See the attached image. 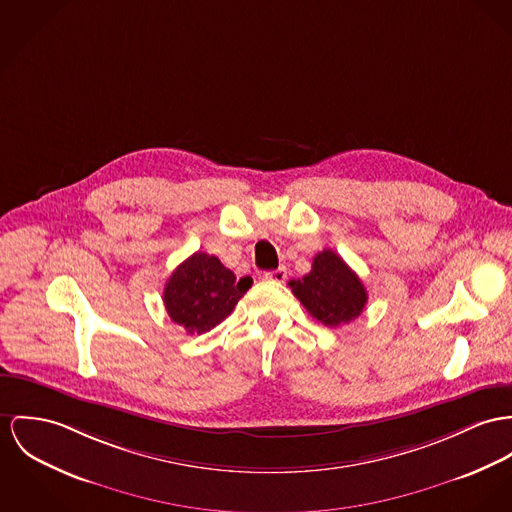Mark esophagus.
<instances>
[{"label":"esophagus","mask_w":512,"mask_h":512,"mask_svg":"<svg viewBox=\"0 0 512 512\" xmlns=\"http://www.w3.org/2000/svg\"><path fill=\"white\" fill-rule=\"evenodd\" d=\"M265 280H273V282H284L286 280V269L284 267H278L275 271H269L263 275Z\"/></svg>","instance_id":"obj_1"}]
</instances>
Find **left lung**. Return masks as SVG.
Returning a JSON list of instances; mask_svg holds the SVG:
<instances>
[{"label":"left lung","mask_w":512,"mask_h":512,"mask_svg":"<svg viewBox=\"0 0 512 512\" xmlns=\"http://www.w3.org/2000/svg\"><path fill=\"white\" fill-rule=\"evenodd\" d=\"M288 284L310 315L327 327L351 323L368 302L362 280L331 249L317 253L312 271Z\"/></svg>","instance_id":"8db88e82"}]
</instances>
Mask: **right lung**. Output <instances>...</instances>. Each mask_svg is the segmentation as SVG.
I'll return each mask as SVG.
<instances>
[{"instance_id":"obj_1","label":"right lung","mask_w":512,"mask_h":512,"mask_svg":"<svg viewBox=\"0 0 512 512\" xmlns=\"http://www.w3.org/2000/svg\"><path fill=\"white\" fill-rule=\"evenodd\" d=\"M251 284V276L236 278L218 257L197 251L169 276L163 304L171 321L200 335L232 314Z\"/></svg>"}]
</instances>
